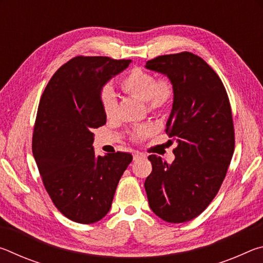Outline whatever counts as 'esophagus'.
Here are the masks:
<instances>
[{
  "instance_id": "esophagus-1",
  "label": "esophagus",
  "mask_w": 263,
  "mask_h": 263,
  "mask_svg": "<svg viewBox=\"0 0 263 263\" xmlns=\"http://www.w3.org/2000/svg\"><path fill=\"white\" fill-rule=\"evenodd\" d=\"M141 158H145V154L139 153V152H136L135 154H133V160H135V161H137V160H139Z\"/></svg>"
}]
</instances>
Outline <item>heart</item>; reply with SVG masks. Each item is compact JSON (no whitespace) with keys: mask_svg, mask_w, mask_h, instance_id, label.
Wrapping results in <instances>:
<instances>
[{"mask_svg":"<svg viewBox=\"0 0 263 263\" xmlns=\"http://www.w3.org/2000/svg\"><path fill=\"white\" fill-rule=\"evenodd\" d=\"M121 86L127 94L147 102L148 108L152 111L163 110L171 103L173 96H174V88L169 80H157L155 75L140 67L130 70L122 80ZM101 104L106 117H112L115 115L117 99L110 88H106L102 91ZM148 132V127L141 126L137 128L133 136L135 138H142L147 136Z\"/></svg>","mask_w":263,"mask_h":263,"instance_id":"obj_1","label":"heart"}]
</instances>
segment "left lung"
<instances>
[{"instance_id": "1", "label": "left lung", "mask_w": 263, "mask_h": 263, "mask_svg": "<svg viewBox=\"0 0 263 263\" xmlns=\"http://www.w3.org/2000/svg\"><path fill=\"white\" fill-rule=\"evenodd\" d=\"M145 67L163 74L174 88L164 131L177 144L172 163L148 157V204L162 220L185 222L205 210L225 179L234 151L230 101L215 70L190 52L158 57Z\"/></svg>"}]
</instances>
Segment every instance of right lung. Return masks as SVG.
<instances>
[{
    "label": "right lung",
    "mask_w": 263,
    "mask_h": 263,
    "mask_svg": "<svg viewBox=\"0 0 263 263\" xmlns=\"http://www.w3.org/2000/svg\"><path fill=\"white\" fill-rule=\"evenodd\" d=\"M132 60L77 57L57 70L39 102L32 152L43 183L58 210L80 224H92L110 211L126 152L95 154L94 128L104 125L102 89Z\"/></svg>",
    "instance_id": "right-lung-1"
}]
</instances>
